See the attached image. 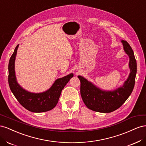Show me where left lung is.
<instances>
[{
  "label": "left lung",
  "mask_w": 146,
  "mask_h": 146,
  "mask_svg": "<svg viewBox=\"0 0 146 146\" xmlns=\"http://www.w3.org/2000/svg\"><path fill=\"white\" fill-rule=\"evenodd\" d=\"M123 48L130 58V73L123 86L113 91H103L82 76H78L80 81V94L84 104L92 111L100 113H111L121 107L129 98L134 88L136 74V60L133 50L126 41L122 40Z\"/></svg>",
  "instance_id": "obj_1"
}]
</instances>
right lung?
I'll return each instance as SVG.
<instances>
[{"label":"right lung","mask_w":146,"mask_h":146,"mask_svg":"<svg viewBox=\"0 0 146 146\" xmlns=\"http://www.w3.org/2000/svg\"><path fill=\"white\" fill-rule=\"evenodd\" d=\"M18 46L16 47L8 64V84L10 90L19 104L29 111L34 113L49 111L56 105L61 91L73 77V74H70L57 79L49 90L42 93L35 94L27 92L17 84L15 76V61Z\"/></svg>","instance_id":"obj_1"}]
</instances>
